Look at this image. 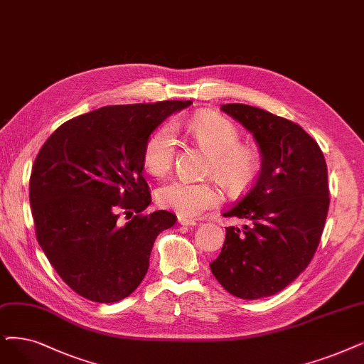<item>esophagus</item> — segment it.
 I'll list each match as a JSON object with an SVG mask.
<instances>
[{
    "label": "esophagus",
    "mask_w": 364,
    "mask_h": 364,
    "mask_svg": "<svg viewBox=\"0 0 364 364\" xmlns=\"http://www.w3.org/2000/svg\"><path fill=\"white\" fill-rule=\"evenodd\" d=\"M178 223H179L181 225H185V227H188V225H196V224H197L194 220H190V218H185V216H179V218H178Z\"/></svg>",
    "instance_id": "obj_1"
}]
</instances>
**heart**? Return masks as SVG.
I'll use <instances>...</instances> for the list:
<instances>
[{"label":"heart","mask_w":364,"mask_h":364,"mask_svg":"<svg viewBox=\"0 0 364 364\" xmlns=\"http://www.w3.org/2000/svg\"><path fill=\"white\" fill-rule=\"evenodd\" d=\"M193 139L210 152L208 173L216 174L231 190L248 185L258 168V155L250 144L240 141L237 127L221 114L201 112L188 121ZM176 133L171 125H163L148 139L143 161L154 176H163L174 164ZM158 203L176 210L181 216L194 218L201 212L216 208L223 201V193L212 181H190L173 178L159 186Z\"/></svg>","instance_id":"1"}]
</instances>
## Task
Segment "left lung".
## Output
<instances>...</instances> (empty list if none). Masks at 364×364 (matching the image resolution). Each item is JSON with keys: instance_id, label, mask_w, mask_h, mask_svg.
Returning a JSON list of instances; mask_svg holds the SVG:
<instances>
[{"instance_id": "left-lung-1", "label": "left lung", "mask_w": 364, "mask_h": 364, "mask_svg": "<svg viewBox=\"0 0 364 364\" xmlns=\"http://www.w3.org/2000/svg\"><path fill=\"white\" fill-rule=\"evenodd\" d=\"M221 110L252 133L263 163L248 193L223 213L246 224L225 227L210 270L230 294L255 300L279 293L311 263L330 205L327 164L300 125L248 105Z\"/></svg>"}]
</instances>
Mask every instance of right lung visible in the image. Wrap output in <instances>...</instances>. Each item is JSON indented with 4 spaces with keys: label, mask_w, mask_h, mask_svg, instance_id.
I'll list each match as a JSON object with an SVG mask.
<instances>
[{
    "label": "right lung",
    "mask_w": 364,
    "mask_h": 364,
    "mask_svg": "<svg viewBox=\"0 0 364 364\" xmlns=\"http://www.w3.org/2000/svg\"><path fill=\"white\" fill-rule=\"evenodd\" d=\"M191 103L101 107L64 122L41 146L30 178L36 236L79 296L119 301L143 281L156 236L178 220L167 210L144 213L151 205L141 173L144 144L166 118Z\"/></svg>",
    "instance_id": "right-lung-1"
}]
</instances>
